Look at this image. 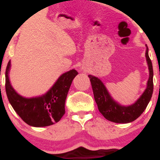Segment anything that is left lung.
Returning <instances> with one entry per match:
<instances>
[{
  "label": "left lung",
  "mask_w": 160,
  "mask_h": 160,
  "mask_svg": "<svg viewBox=\"0 0 160 160\" xmlns=\"http://www.w3.org/2000/svg\"><path fill=\"white\" fill-rule=\"evenodd\" d=\"M146 47L145 56L149 69V79L143 94L131 105L124 106L116 102L100 79L92 75H89L98 111L108 120L117 123L132 122L140 117L150 102L153 91V71L151 60L148 55V47L147 45Z\"/></svg>",
  "instance_id": "8db88e82"
}]
</instances>
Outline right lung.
<instances>
[{"mask_svg": "<svg viewBox=\"0 0 160 160\" xmlns=\"http://www.w3.org/2000/svg\"><path fill=\"white\" fill-rule=\"evenodd\" d=\"M10 61L7 64L5 88L9 102L14 111L28 125L34 127H44L58 122L65 113V104L73 80L78 72L76 70L62 74L49 90L44 95L25 98L17 93L11 85L9 73Z\"/></svg>", "mask_w": 160, "mask_h": 160, "instance_id": "add662e5", "label": "right lung"}]
</instances>
